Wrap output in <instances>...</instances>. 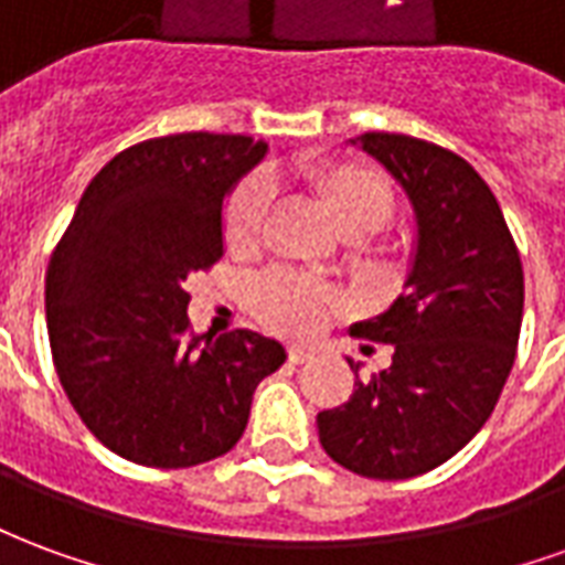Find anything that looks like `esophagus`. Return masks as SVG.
I'll use <instances>...</instances> for the list:
<instances>
[{
	"label": "esophagus",
	"instance_id": "esophagus-1",
	"mask_svg": "<svg viewBox=\"0 0 565 565\" xmlns=\"http://www.w3.org/2000/svg\"><path fill=\"white\" fill-rule=\"evenodd\" d=\"M311 356H315L311 348H299V344H290V348H287V360L296 363V366H299V363H306V360H311Z\"/></svg>",
	"mask_w": 565,
	"mask_h": 565
}]
</instances>
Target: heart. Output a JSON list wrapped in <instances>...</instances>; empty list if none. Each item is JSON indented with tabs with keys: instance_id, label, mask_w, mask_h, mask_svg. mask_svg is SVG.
I'll return each instance as SVG.
<instances>
[{
	"instance_id": "obj_1",
	"label": "heart",
	"mask_w": 565,
	"mask_h": 565,
	"mask_svg": "<svg viewBox=\"0 0 565 565\" xmlns=\"http://www.w3.org/2000/svg\"><path fill=\"white\" fill-rule=\"evenodd\" d=\"M296 178L318 199V205L335 230L348 238H366L379 233L393 211V190L387 178L372 166L354 160H302ZM269 214V184L250 178L235 190L223 211V242L235 257H250L259 247L263 226ZM254 308L263 323L287 335H315L339 311V294L330 284L296 275V271H269L250 290Z\"/></svg>"
}]
</instances>
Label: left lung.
<instances>
[{"instance_id":"8db88e82","label":"left lung","mask_w":565,"mask_h":565,"mask_svg":"<svg viewBox=\"0 0 565 565\" xmlns=\"http://www.w3.org/2000/svg\"><path fill=\"white\" fill-rule=\"evenodd\" d=\"M360 145L415 209L405 294L351 332L393 344V363L320 412L332 460L379 481L450 460L484 426L505 387L523 318V269L497 196L469 162L429 141L366 132Z\"/></svg>"}]
</instances>
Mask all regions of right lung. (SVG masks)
Listing matches in <instances>:
<instances>
[{
  "instance_id": "add662e5",
  "label": "right lung",
  "mask_w": 565,
  "mask_h": 565,
  "mask_svg": "<svg viewBox=\"0 0 565 565\" xmlns=\"http://www.w3.org/2000/svg\"><path fill=\"white\" fill-rule=\"evenodd\" d=\"M269 145L181 132L132 145L84 190L44 284L68 403L105 448L157 469L242 438L257 384L287 360L259 332L193 335L184 281L223 257V205Z\"/></svg>"
}]
</instances>
